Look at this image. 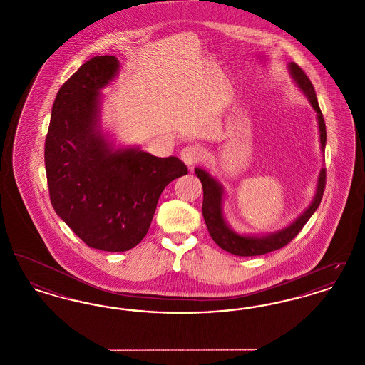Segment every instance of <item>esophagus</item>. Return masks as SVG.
<instances>
[{
    "label": "esophagus",
    "instance_id": "34e87169",
    "mask_svg": "<svg viewBox=\"0 0 365 365\" xmlns=\"http://www.w3.org/2000/svg\"><path fill=\"white\" fill-rule=\"evenodd\" d=\"M180 158L183 160V163L189 167L195 165L197 163H200L204 158V153L198 146H186L185 149H182L180 152Z\"/></svg>",
    "mask_w": 365,
    "mask_h": 365
}]
</instances>
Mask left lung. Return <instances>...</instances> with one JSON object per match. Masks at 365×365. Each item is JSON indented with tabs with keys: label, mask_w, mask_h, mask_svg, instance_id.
<instances>
[{
	"label": "left lung",
	"mask_w": 365,
	"mask_h": 365,
	"mask_svg": "<svg viewBox=\"0 0 365 365\" xmlns=\"http://www.w3.org/2000/svg\"><path fill=\"white\" fill-rule=\"evenodd\" d=\"M289 72L295 82V85L299 87V90L305 94L309 104L312 105L314 112L317 113V124H319V133H320V149L324 153L326 149V123L323 119L320 106L317 103V97L314 93L313 85L309 78L305 75V72L301 70L295 63H289ZM195 175L200 178L204 189V201H202V215L205 219V223L208 227L209 234L212 240L217 243L223 250H226L235 256H260L269 252H274L280 249L290 242L295 235L302 230V227L307 225V222L311 219L316 209L319 208L320 201L323 198L324 186H326V168H322L317 183L316 191L313 197L312 202L309 207L305 209L293 223L289 226L278 230L275 232H268L265 235H256V234H240L227 223L225 217V189L223 185L209 174L208 171L202 168H195Z\"/></svg>",
	"instance_id": "8db88e82"
}]
</instances>
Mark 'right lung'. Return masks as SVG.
I'll use <instances>...</instances> for the list:
<instances>
[{
	"instance_id": "right-lung-1",
	"label": "right lung",
	"mask_w": 365,
	"mask_h": 365,
	"mask_svg": "<svg viewBox=\"0 0 365 365\" xmlns=\"http://www.w3.org/2000/svg\"><path fill=\"white\" fill-rule=\"evenodd\" d=\"M115 56H96L60 87L45 140L56 213L90 247L125 252L146 235L160 194L187 174L178 157L118 146L101 124V90L119 73Z\"/></svg>"
}]
</instances>
